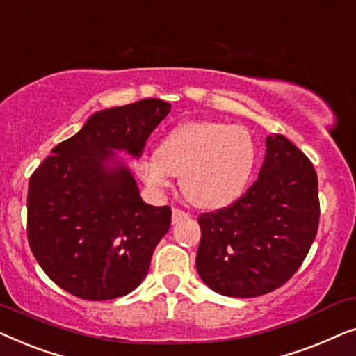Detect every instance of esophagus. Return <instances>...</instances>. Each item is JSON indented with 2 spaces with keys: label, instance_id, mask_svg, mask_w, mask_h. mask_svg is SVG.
I'll use <instances>...</instances> for the list:
<instances>
[{
  "label": "esophagus",
  "instance_id": "1",
  "mask_svg": "<svg viewBox=\"0 0 356 356\" xmlns=\"http://www.w3.org/2000/svg\"><path fill=\"white\" fill-rule=\"evenodd\" d=\"M188 217H189L188 212H184V211H181V209H177V207L173 209V213H172V222L173 223L181 222V220H184V218H188Z\"/></svg>",
  "mask_w": 356,
  "mask_h": 356
}]
</instances>
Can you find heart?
<instances>
[{"label": "heart", "instance_id": "obj_1", "mask_svg": "<svg viewBox=\"0 0 356 356\" xmlns=\"http://www.w3.org/2000/svg\"><path fill=\"white\" fill-rule=\"evenodd\" d=\"M136 165L150 188L163 191L183 175L186 196L202 209H220L245 191L254 170L257 147L241 126L194 121L170 131L157 149Z\"/></svg>", "mask_w": 356, "mask_h": 356}]
</instances>
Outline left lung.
I'll list each match as a JSON object with an SVG mask.
<instances>
[{
  "instance_id": "left-lung-1",
  "label": "left lung",
  "mask_w": 356,
  "mask_h": 356,
  "mask_svg": "<svg viewBox=\"0 0 356 356\" xmlns=\"http://www.w3.org/2000/svg\"><path fill=\"white\" fill-rule=\"evenodd\" d=\"M196 269L235 298L266 295L303 264L319 225L318 175L285 136L266 138L259 177L232 206L202 213Z\"/></svg>"
}]
</instances>
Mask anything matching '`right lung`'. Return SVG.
<instances>
[{"mask_svg":"<svg viewBox=\"0 0 356 356\" xmlns=\"http://www.w3.org/2000/svg\"><path fill=\"white\" fill-rule=\"evenodd\" d=\"M172 105L144 99L97 111L32 173L27 238L43 272L82 300L128 295L147 275L172 209L150 206L116 152L139 159Z\"/></svg>","mask_w":356,"mask_h":356,"instance_id":"1","label":"right lung"}]
</instances>
